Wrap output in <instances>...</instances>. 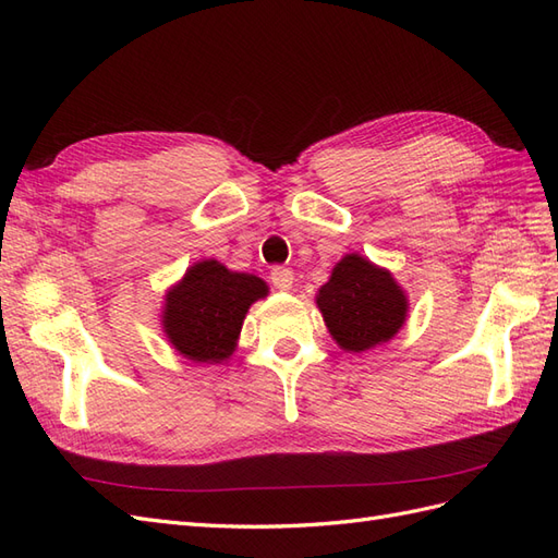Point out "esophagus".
Returning <instances> with one entry per match:
<instances>
[{"label":"esophagus","instance_id":"1","mask_svg":"<svg viewBox=\"0 0 558 558\" xmlns=\"http://www.w3.org/2000/svg\"><path fill=\"white\" fill-rule=\"evenodd\" d=\"M269 279H272L275 289H279V291L293 289V269H289V267H275L272 272H269Z\"/></svg>","mask_w":558,"mask_h":558}]
</instances>
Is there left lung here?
Segmentation results:
<instances>
[{"instance_id":"obj_1","label":"left lung","mask_w":558,"mask_h":558,"mask_svg":"<svg viewBox=\"0 0 558 558\" xmlns=\"http://www.w3.org/2000/svg\"><path fill=\"white\" fill-rule=\"evenodd\" d=\"M316 307L337 347L363 353L393 340L408 320L410 300L391 269L347 253L318 289Z\"/></svg>"}]
</instances>
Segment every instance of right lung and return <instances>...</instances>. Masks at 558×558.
Masks as SVG:
<instances>
[{
    "instance_id": "add662e5",
    "label": "right lung",
    "mask_w": 558,
    "mask_h": 558,
    "mask_svg": "<svg viewBox=\"0 0 558 558\" xmlns=\"http://www.w3.org/2000/svg\"><path fill=\"white\" fill-rule=\"evenodd\" d=\"M267 293V283L256 275L232 272L214 258L199 260L167 289L162 332L179 356L218 365L238 349L248 307Z\"/></svg>"
}]
</instances>
